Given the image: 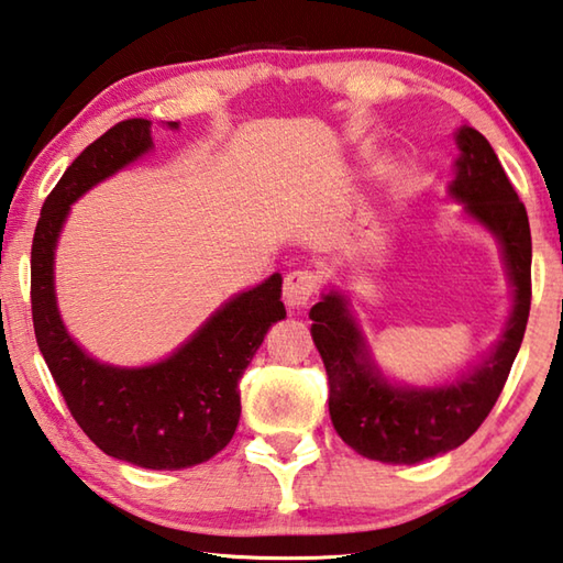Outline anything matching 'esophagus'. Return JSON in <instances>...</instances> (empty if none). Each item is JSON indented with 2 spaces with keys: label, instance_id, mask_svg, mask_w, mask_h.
I'll list each match as a JSON object with an SVG mask.
<instances>
[{
  "label": "esophagus",
  "instance_id": "1",
  "mask_svg": "<svg viewBox=\"0 0 563 563\" xmlns=\"http://www.w3.org/2000/svg\"><path fill=\"white\" fill-rule=\"evenodd\" d=\"M318 279L311 269H294L284 277V301L291 306V309H303L306 303L313 299Z\"/></svg>",
  "mask_w": 563,
  "mask_h": 563
}]
</instances>
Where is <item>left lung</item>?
Here are the masks:
<instances>
[{
    "label": "left lung",
    "mask_w": 563,
    "mask_h": 563,
    "mask_svg": "<svg viewBox=\"0 0 563 563\" xmlns=\"http://www.w3.org/2000/svg\"><path fill=\"white\" fill-rule=\"evenodd\" d=\"M455 144L461 154L449 194L500 240L515 286L510 321L493 353L449 385L395 387L369 360L343 294H323L309 313L313 343L325 365L328 411L338 437L360 455L382 463H421L468 441L500 397L525 338L532 303V235L525 203L478 130L461 126Z\"/></svg>",
    "instance_id": "left-lung-1"
}]
</instances>
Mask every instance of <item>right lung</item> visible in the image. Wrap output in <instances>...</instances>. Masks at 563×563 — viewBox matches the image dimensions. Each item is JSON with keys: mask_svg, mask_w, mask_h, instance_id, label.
<instances>
[{"mask_svg": "<svg viewBox=\"0 0 563 563\" xmlns=\"http://www.w3.org/2000/svg\"><path fill=\"white\" fill-rule=\"evenodd\" d=\"M174 126L176 122H168ZM154 146L152 122H117L82 154L51 190L31 245V316L41 355L63 399L112 459L152 471H181L228 446L240 421L238 382L272 323L286 316L282 277L269 279L220 306L176 350L146 367H114L92 360L60 321L53 286V254L70 206Z\"/></svg>", "mask_w": 563, "mask_h": 563, "instance_id": "1", "label": "right lung"}]
</instances>
